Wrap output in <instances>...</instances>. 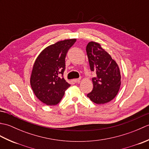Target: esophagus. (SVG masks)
I'll list each match as a JSON object with an SVG mask.
<instances>
[{
  "label": "esophagus",
  "instance_id": "esophagus-1",
  "mask_svg": "<svg viewBox=\"0 0 149 149\" xmlns=\"http://www.w3.org/2000/svg\"><path fill=\"white\" fill-rule=\"evenodd\" d=\"M73 81H74L75 83H80L81 79H75L73 80Z\"/></svg>",
  "mask_w": 149,
  "mask_h": 149
}]
</instances>
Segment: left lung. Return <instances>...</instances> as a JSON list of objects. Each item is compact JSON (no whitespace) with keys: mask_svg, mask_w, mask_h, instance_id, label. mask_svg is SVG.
I'll return each mask as SVG.
<instances>
[{"mask_svg":"<svg viewBox=\"0 0 149 149\" xmlns=\"http://www.w3.org/2000/svg\"><path fill=\"white\" fill-rule=\"evenodd\" d=\"M86 53L91 70L97 74L92 78L93 90L87 97L97 104L109 102L116 97L121 84L118 65L99 43H88Z\"/></svg>","mask_w":149,"mask_h":149,"instance_id":"obj_1","label":"left lung"}]
</instances>
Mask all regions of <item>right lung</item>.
Returning a JSON list of instances; mask_svg holds the SVG:
<instances>
[{
	"label": "right lung",
	"instance_id": "1",
	"mask_svg": "<svg viewBox=\"0 0 149 149\" xmlns=\"http://www.w3.org/2000/svg\"><path fill=\"white\" fill-rule=\"evenodd\" d=\"M75 42L76 39L65 40L47 47L34 63L31 86L36 97L47 105L58 104L70 86L63 75L66 53Z\"/></svg>",
	"mask_w": 149,
	"mask_h": 149
}]
</instances>
